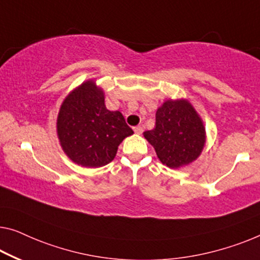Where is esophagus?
<instances>
[{
	"instance_id": "1",
	"label": "esophagus",
	"mask_w": 260,
	"mask_h": 260,
	"mask_svg": "<svg viewBox=\"0 0 260 260\" xmlns=\"http://www.w3.org/2000/svg\"><path fill=\"white\" fill-rule=\"evenodd\" d=\"M133 129H134V132H135V133H137V134H141L142 132H143V127H142V126H135Z\"/></svg>"
}]
</instances>
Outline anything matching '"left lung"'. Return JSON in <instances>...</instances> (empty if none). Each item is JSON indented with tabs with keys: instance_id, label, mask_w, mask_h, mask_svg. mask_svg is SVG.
I'll return each instance as SVG.
<instances>
[{
	"instance_id": "obj_1",
	"label": "left lung",
	"mask_w": 260,
	"mask_h": 260,
	"mask_svg": "<svg viewBox=\"0 0 260 260\" xmlns=\"http://www.w3.org/2000/svg\"><path fill=\"white\" fill-rule=\"evenodd\" d=\"M145 138L157 157L169 168L189 165L199 157L205 143L203 122L187 100H167L155 115V128Z\"/></svg>"
}]
</instances>
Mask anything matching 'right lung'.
I'll list each match as a JSON object with an SVG mask.
<instances>
[{
  "mask_svg": "<svg viewBox=\"0 0 260 260\" xmlns=\"http://www.w3.org/2000/svg\"><path fill=\"white\" fill-rule=\"evenodd\" d=\"M57 132L68 156L88 168L110 164L121 141L133 134L119 111L107 110L104 92L91 80L81 84L64 100L58 114Z\"/></svg>",
  "mask_w": 260,
  "mask_h": 260,
  "instance_id": "obj_1",
  "label": "right lung"
}]
</instances>
